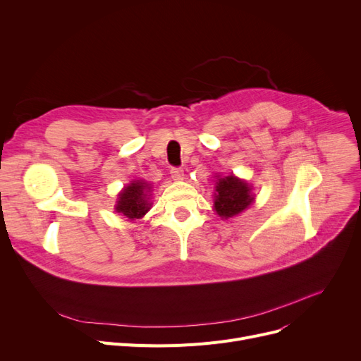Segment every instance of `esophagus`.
I'll list each match as a JSON object with an SVG mask.
<instances>
[{"instance_id": "esophagus-1", "label": "esophagus", "mask_w": 361, "mask_h": 361, "mask_svg": "<svg viewBox=\"0 0 361 361\" xmlns=\"http://www.w3.org/2000/svg\"><path fill=\"white\" fill-rule=\"evenodd\" d=\"M169 173H171V177H173L174 180H183L184 178V169L180 168V166L171 168Z\"/></svg>"}]
</instances>
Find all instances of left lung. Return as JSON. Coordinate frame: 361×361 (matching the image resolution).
I'll list each match as a JSON object with an SVG mask.
<instances>
[{
  "instance_id": "left-lung-1",
  "label": "left lung",
  "mask_w": 361,
  "mask_h": 361,
  "mask_svg": "<svg viewBox=\"0 0 361 361\" xmlns=\"http://www.w3.org/2000/svg\"><path fill=\"white\" fill-rule=\"evenodd\" d=\"M250 187L245 181L228 176L216 184L215 211L222 218H231L243 212L253 202Z\"/></svg>"
}]
</instances>
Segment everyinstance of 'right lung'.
Instances as JSON below:
<instances>
[{"instance_id":"obj_1","label":"right lung","mask_w":361,"mask_h":361,"mask_svg":"<svg viewBox=\"0 0 361 361\" xmlns=\"http://www.w3.org/2000/svg\"><path fill=\"white\" fill-rule=\"evenodd\" d=\"M147 190L150 188L145 181H133L120 193L116 209L128 219L142 218L150 209V203L146 197Z\"/></svg>"}]
</instances>
